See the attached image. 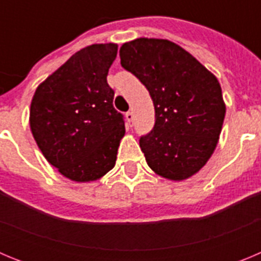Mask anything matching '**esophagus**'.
Listing matches in <instances>:
<instances>
[{
    "label": "esophagus",
    "mask_w": 261,
    "mask_h": 261,
    "mask_svg": "<svg viewBox=\"0 0 261 261\" xmlns=\"http://www.w3.org/2000/svg\"><path fill=\"white\" fill-rule=\"evenodd\" d=\"M125 119H126V123H128L129 125H132L133 119H135V115H133V112H126Z\"/></svg>",
    "instance_id": "1"
}]
</instances>
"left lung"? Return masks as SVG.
<instances>
[{"instance_id": "left-lung-1", "label": "left lung", "mask_w": 261, "mask_h": 261, "mask_svg": "<svg viewBox=\"0 0 261 261\" xmlns=\"http://www.w3.org/2000/svg\"><path fill=\"white\" fill-rule=\"evenodd\" d=\"M120 60L153 99L155 125L140 138L149 167L174 181L197 174L214 153L225 120L226 105L216 75L166 39L124 43Z\"/></svg>"}]
</instances>
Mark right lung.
<instances>
[{
  "mask_svg": "<svg viewBox=\"0 0 261 261\" xmlns=\"http://www.w3.org/2000/svg\"><path fill=\"white\" fill-rule=\"evenodd\" d=\"M116 55L115 43L82 48L32 96L30 128L39 149L60 174L77 183L99 180L112 170L125 135L107 84Z\"/></svg>",
  "mask_w": 261,
  "mask_h": 261,
  "instance_id": "add662e5",
  "label": "right lung"
}]
</instances>
